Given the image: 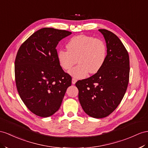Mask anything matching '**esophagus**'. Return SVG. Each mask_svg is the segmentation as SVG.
<instances>
[{
  "label": "esophagus",
  "mask_w": 148,
  "mask_h": 148,
  "mask_svg": "<svg viewBox=\"0 0 148 148\" xmlns=\"http://www.w3.org/2000/svg\"><path fill=\"white\" fill-rule=\"evenodd\" d=\"M77 81V79L75 78H73V79H72V83H73V84H74L75 82H76Z\"/></svg>",
  "instance_id": "esophagus-1"
}]
</instances>
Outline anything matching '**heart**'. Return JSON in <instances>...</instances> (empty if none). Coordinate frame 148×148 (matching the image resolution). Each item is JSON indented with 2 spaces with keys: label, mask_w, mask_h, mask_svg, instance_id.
Masks as SVG:
<instances>
[{
  "label": "heart",
  "mask_w": 148,
  "mask_h": 148,
  "mask_svg": "<svg viewBox=\"0 0 148 148\" xmlns=\"http://www.w3.org/2000/svg\"><path fill=\"white\" fill-rule=\"evenodd\" d=\"M67 51L59 50L58 59L64 70H69L77 62L79 64L69 71L75 78H83L87 74H96L103 67L107 56L106 45L98 38L86 35L72 37L66 44Z\"/></svg>",
  "instance_id": "heart-1"
}]
</instances>
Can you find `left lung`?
Listing matches in <instances>:
<instances>
[{
	"instance_id": "1",
	"label": "left lung",
	"mask_w": 148,
	"mask_h": 148,
	"mask_svg": "<svg viewBox=\"0 0 148 148\" xmlns=\"http://www.w3.org/2000/svg\"><path fill=\"white\" fill-rule=\"evenodd\" d=\"M104 37L107 56L103 67L91 77L75 83L84 111L94 118L107 117L122 101L130 79V57L118 37L99 29Z\"/></svg>"
}]
</instances>
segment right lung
<instances>
[{
  "label": "right lung",
  "mask_w": 148,
  "mask_h": 148,
  "mask_svg": "<svg viewBox=\"0 0 148 148\" xmlns=\"http://www.w3.org/2000/svg\"><path fill=\"white\" fill-rule=\"evenodd\" d=\"M71 32L42 28L22 44L15 60L17 91L30 111L47 117L59 110L72 77L58 59L56 46Z\"/></svg>",
  "instance_id": "1"
}]
</instances>
